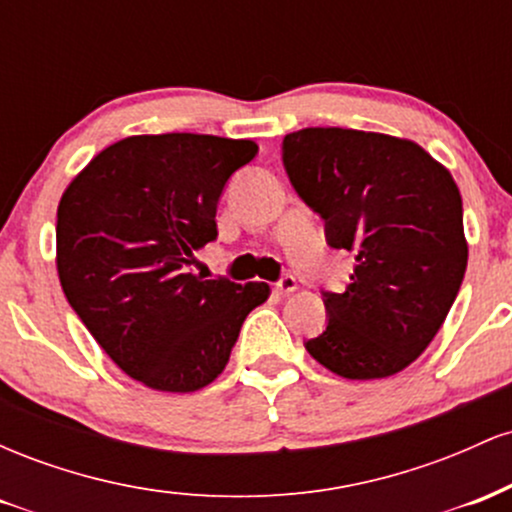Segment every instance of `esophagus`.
Listing matches in <instances>:
<instances>
[{"mask_svg":"<svg viewBox=\"0 0 512 512\" xmlns=\"http://www.w3.org/2000/svg\"><path fill=\"white\" fill-rule=\"evenodd\" d=\"M274 289H276V293H284V296H286V293H293V291H296V276L284 274L279 281H276Z\"/></svg>","mask_w":512,"mask_h":512,"instance_id":"obj_1","label":"esophagus"}]
</instances>
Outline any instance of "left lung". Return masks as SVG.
Returning <instances> with one entry per match:
<instances>
[{"mask_svg":"<svg viewBox=\"0 0 512 512\" xmlns=\"http://www.w3.org/2000/svg\"><path fill=\"white\" fill-rule=\"evenodd\" d=\"M281 161L327 245L356 257L346 291H322L327 327L305 349L349 380L399 373L438 334L467 269L455 180L419 144L342 127L286 134Z\"/></svg>","mask_w":512,"mask_h":512,"instance_id":"obj_1","label":"left lung"}]
</instances>
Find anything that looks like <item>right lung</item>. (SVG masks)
Masks as SVG:
<instances>
[{"mask_svg": "<svg viewBox=\"0 0 512 512\" xmlns=\"http://www.w3.org/2000/svg\"><path fill=\"white\" fill-rule=\"evenodd\" d=\"M257 156L250 139L127 137L93 158L57 207L64 296L101 349L151 390L195 392L226 368L267 284L192 274L216 240L228 180Z\"/></svg>", "mask_w": 512, "mask_h": 512, "instance_id": "add662e5", "label": "right lung"}]
</instances>
